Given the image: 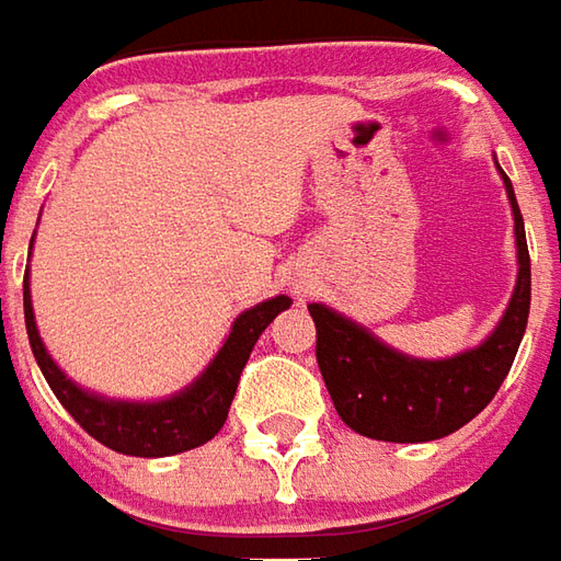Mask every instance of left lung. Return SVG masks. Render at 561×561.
Listing matches in <instances>:
<instances>
[{
	"label": "left lung",
	"instance_id": "8db88e82",
	"mask_svg": "<svg viewBox=\"0 0 561 561\" xmlns=\"http://www.w3.org/2000/svg\"><path fill=\"white\" fill-rule=\"evenodd\" d=\"M513 208L516 288L501 322L472 350L448 359H414L325 304H307L316 322V359L331 402L350 430L380 442H433L470 424L501 390L516 359L531 307V261L519 202L497 165Z\"/></svg>",
	"mask_w": 561,
	"mask_h": 561
}]
</instances>
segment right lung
Wrapping results in <instances>:
<instances>
[{
    "mask_svg": "<svg viewBox=\"0 0 561 561\" xmlns=\"http://www.w3.org/2000/svg\"><path fill=\"white\" fill-rule=\"evenodd\" d=\"M30 249H33V242H30ZM288 307H291V297L276 295L251 310L239 312L224 346L217 350L215 359L208 362V368L190 387L174 392L169 399L128 402V399H106L101 392L85 390L57 368V362L45 350L39 329H36L33 300H30V273L24 276L26 337H30L33 356L39 362L48 387L60 399V405L70 411L72 421L89 436L119 455L131 457L181 455V451L199 448L208 439H215L230 414L239 375H242L257 337Z\"/></svg>",
    "mask_w": 561,
    "mask_h": 561,
    "instance_id": "add662e5",
    "label": "right lung"
}]
</instances>
